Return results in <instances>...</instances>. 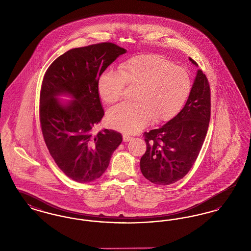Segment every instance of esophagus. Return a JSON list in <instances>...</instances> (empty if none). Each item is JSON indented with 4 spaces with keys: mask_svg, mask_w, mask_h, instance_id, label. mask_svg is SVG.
Listing matches in <instances>:
<instances>
[{
    "mask_svg": "<svg viewBox=\"0 0 251 251\" xmlns=\"http://www.w3.org/2000/svg\"><path fill=\"white\" fill-rule=\"evenodd\" d=\"M131 139H132V137L129 136L128 134H123V141L124 142H129V141H131Z\"/></svg>",
    "mask_w": 251,
    "mask_h": 251,
    "instance_id": "esophagus-1",
    "label": "esophagus"
}]
</instances>
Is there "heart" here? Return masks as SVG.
<instances>
[{
    "instance_id": "1",
    "label": "heart",
    "mask_w": 251,
    "mask_h": 251,
    "mask_svg": "<svg viewBox=\"0 0 251 251\" xmlns=\"http://www.w3.org/2000/svg\"><path fill=\"white\" fill-rule=\"evenodd\" d=\"M125 84L137 86L135 103H121L111 108L108 123L126 133H134L151 120L162 123L175 117L186 101L191 82L181 67L165 57L140 54L131 57L119 66V72L107 70L98 80V90L108 104L120 100Z\"/></svg>"
}]
</instances>
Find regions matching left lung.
<instances>
[{
    "instance_id": "1",
    "label": "left lung",
    "mask_w": 251,
    "mask_h": 251,
    "mask_svg": "<svg viewBox=\"0 0 251 251\" xmlns=\"http://www.w3.org/2000/svg\"><path fill=\"white\" fill-rule=\"evenodd\" d=\"M187 101L178 115L162 127L145 132L147 151L140 160L144 177L159 185L182 179L201 150L211 116L208 80L199 65Z\"/></svg>"
}]
</instances>
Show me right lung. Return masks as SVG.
Here are the masks:
<instances>
[{
    "label": "right lung",
    "instance_id": "1",
    "mask_svg": "<svg viewBox=\"0 0 251 251\" xmlns=\"http://www.w3.org/2000/svg\"><path fill=\"white\" fill-rule=\"evenodd\" d=\"M126 50L110 42L72 49L60 55L44 75L39 115L50 154L60 169L78 182L99 179L122 142L118 131L92 129L104 115L98 80ZM61 96L70 100L63 101Z\"/></svg>",
    "mask_w": 251,
    "mask_h": 251
}]
</instances>
